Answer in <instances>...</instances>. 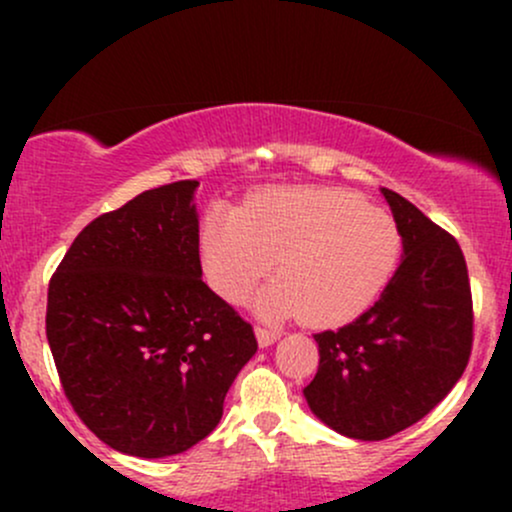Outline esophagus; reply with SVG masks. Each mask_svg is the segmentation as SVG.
Wrapping results in <instances>:
<instances>
[{
	"label": "esophagus",
	"instance_id": "esophagus-1",
	"mask_svg": "<svg viewBox=\"0 0 512 512\" xmlns=\"http://www.w3.org/2000/svg\"><path fill=\"white\" fill-rule=\"evenodd\" d=\"M255 337H257V344H260L262 349H264V346H272V344L276 342V339L281 337V332H276V330H267V327H260V325H257V327H255Z\"/></svg>",
	"mask_w": 512,
	"mask_h": 512
}]
</instances>
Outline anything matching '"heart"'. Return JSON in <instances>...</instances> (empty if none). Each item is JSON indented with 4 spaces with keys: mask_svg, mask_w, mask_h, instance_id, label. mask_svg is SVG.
I'll use <instances>...</instances> for the list:
<instances>
[{
    "mask_svg": "<svg viewBox=\"0 0 512 512\" xmlns=\"http://www.w3.org/2000/svg\"><path fill=\"white\" fill-rule=\"evenodd\" d=\"M204 272L211 289L240 303L257 281L279 279L257 296L267 317L303 315L315 327L354 320L373 305L402 255L397 223L361 197L332 187H284L243 209L204 216Z\"/></svg>",
    "mask_w": 512,
    "mask_h": 512,
    "instance_id": "heart-1",
    "label": "heart"
}]
</instances>
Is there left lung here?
Segmentation results:
<instances>
[{"instance_id": "obj_1", "label": "left lung", "mask_w": 512, "mask_h": 512, "mask_svg": "<svg viewBox=\"0 0 512 512\" xmlns=\"http://www.w3.org/2000/svg\"><path fill=\"white\" fill-rule=\"evenodd\" d=\"M404 257L373 308L315 334L320 366L303 390L322 424L346 438L385 440L443 402L472 354L467 262L448 231L385 190Z\"/></svg>"}]
</instances>
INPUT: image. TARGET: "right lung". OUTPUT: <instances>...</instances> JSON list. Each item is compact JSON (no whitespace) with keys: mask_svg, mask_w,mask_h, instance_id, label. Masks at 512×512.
Wrapping results in <instances>:
<instances>
[{"mask_svg":"<svg viewBox=\"0 0 512 512\" xmlns=\"http://www.w3.org/2000/svg\"><path fill=\"white\" fill-rule=\"evenodd\" d=\"M197 185L170 182L93 219L48 289L64 395L105 445L144 460L207 438L257 351L252 327L202 281Z\"/></svg>","mask_w":512,"mask_h":512,"instance_id":"right-lung-1","label":"right lung"}]
</instances>
